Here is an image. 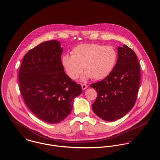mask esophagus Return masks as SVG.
<instances>
[{
  "label": "esophagus",
  "mask_w": 160,
  "mask_h": 160,
  "mask_svg": "<svg viewBox=\"0 0 160 160\" xmlns=\"http://www.w3.org/2000/svg\"><path fill=\"white\" fill-rule=\"evenodd\" d=\"M81 87H82V90H86L87 88H88V85H86V84H82V85H81Z\"/></svg>",
  "instance_id": "34e87169"
}]
</instances>
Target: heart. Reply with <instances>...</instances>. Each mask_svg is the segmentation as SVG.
Returning <instances> with one entry per match:
<instances>
[{
	"mask_svg": "<svg viewBox=\"0 0 160 160\" xmlns=\"http://www.w3.org/2000/svg\"><path fill=\"white\" fill-rule=\"evenodd\" d=\"M72 55H65L62 63L67 74L76 79L83 72L86 81L92 78L101 80L108 76L114 69L118 60V53L113 47L98 44H82L75 47Z\"/></svg>",
	"mask_w": 160,
	"mask_h": 160,
	"instance_id": "heart-1",
	"label": "heart"
}]
</instances>
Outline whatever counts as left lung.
Listing matches in <instances>:
<instances>
[{"instance_id": "obj_1", "label": "left lung", "mask_w": 160, "mask_h": 160, "mask_svg": "<svg viewBox=\"0 0 160 160\" xmlns=\"http://www.w3.org/2000/svg\"><path fill=\"white\" fill-rule=\"evenodd\" d=\"M140 81V69L136 53L129 47H118V60L111 74L92 84L97 92L92 104L95 114L103 120L114 121L133 108Z\"/></svg>"}]
</instances>
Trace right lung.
Instances as JSON below:
<instances>
[{"label": "right lung", "instance_id": "add662e5", "mask_svg": "<svg viewBox=\"0 0 160 160\" xmlns=\"http://www.w3.org/2000/svg\"><path fill=\"white\" fill-rule=\"evenodd\" d=\"M62 52L58 41L42 42L24 56L18 74L26 105L36 117L52 124L70 114L74 99L82 92L65 72Z\"/></svg>", "mask_w": 160, "mask_h": 160}]
</instances>
